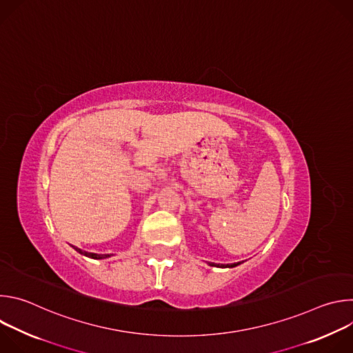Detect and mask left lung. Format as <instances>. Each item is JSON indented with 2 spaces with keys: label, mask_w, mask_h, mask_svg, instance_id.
Returning <instances> with one entry per match:
<instances>
[{
  "label": "left lung",
  "mask_w": 353,
  "mask_h": 353,
  "mask_svg": "<svg viewBox=\"0 0 353 353\" xmlns=\"http://www.w3.org/2000/svg\"><path fill=\"white\" fill-rule=\"evenodd\" d=\"M241 263H234V264H215V263H208V265L211 267H219V268H233V267H237L240 265Z\"/></svg>",
  "instance_id": "obj_1"
}]
</instances>
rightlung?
<instances>
[{
  "instance_id": "add662e5",
  "label": "right lung",
  "mask_w": 353,
  "mask_h": 353,
  "mask_svg": "<svg viewBox=\"0 0 353 353\" xmlns=\"http://www.w3.org/2000/svg\"><path fill=\"white\" fill-rule=\"evenodd\" d=\"M79 254H82V256H86V257H89V259H93V260H103V259H109V257H112L113 254H96V253H88V251H85V250H81V248H78V247H75V245H72Z\"/></svg>"
}]
</instances>
